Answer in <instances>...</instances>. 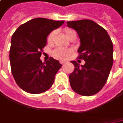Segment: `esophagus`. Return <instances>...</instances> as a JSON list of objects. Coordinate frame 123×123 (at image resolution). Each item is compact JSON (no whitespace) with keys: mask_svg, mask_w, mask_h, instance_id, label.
<instances>
[{"mask_svg":"<svg viewBox=\"0 0 123 123\" xmlns=\"http://www.w3.org/2000/svg\"><path fill=\"white\" fill-rule=\"evenodd\" d=\"M59 62H60V64H62V65L66 63V62H65V61H63V60H60V61H59Z\"/></svg>","mask_w":123,"mask_h":123,"instance_id":"1","label":"esophagus"}]
</instances>
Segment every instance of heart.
Masks as SVG:
<instances>
[{
  "label": "heart",
  "instance_id": "obj_1",
  "mask_svg": "<svg viewBox=\"0 0 123 123\" xmlns=\"http://www.w3.org/2000/svg\"><path fill=\"white\" fill-rule=\"evenodd\" d=\"M65 34L66 36L68 37L69 39H70L73 37H76V33L75 31L71 29H66L64 30ZM55 36V31H53L50 32L49 35L47 37V42L49 44H52L53 40H54ZM72 53V50L68 49H64V48H62V47H59L57 48L56 49H55L53 52V55L55 57L58 58V59H66Z\"/></svg>",
  "mask_w": 123,
  "mask_h": 123
}]
</instances>
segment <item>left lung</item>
<instances>
[{
  "mask_svg": "<svg viewBox=\"0 0 123 123\" xmlns=\"http://www.w3.org/2000/svg\"><path fill=\"white\" fill-rule=\"evenodd\" d=\"M78 33L81 45L77 59L86 63L79 66L71 61L74 70L69 75L72 89L82 96H92L105 86L113 65V44L105 29L91 20L67 22Z\"/></svg>",
  "mask_w": 123,
  "mask_h": 123,
  "instance_id": "8db88e82",
  "label": "left lung"
}]
</instances>
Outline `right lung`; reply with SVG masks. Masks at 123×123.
Returning a JSON list of instances; mask_svg holds the SVG:
<instances>
[{"mask_svg": "<svg viewBox=\"0 0 123 123\" xmlns=\"http://www.w3.org/2000/svg\"><path fill=\"white\" fill-rule=\"evenodd\" d=\"M64 23V20L34 18L22 24L13 34L9 50L11 70L17 85L24 91L40 94L53 84L62 66L53 57L42 63L40 57L47 36Z\"/></svg>", "mask_w": 123, "mask_h": 123, "instance_id": "1", "label": "right lung"}]
</instances>
